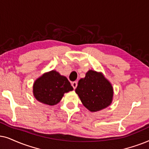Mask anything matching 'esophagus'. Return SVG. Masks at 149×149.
<instances>
[{
  "label": "esophagus",
  "instance_id": "34e87169",
  "mask_svg": "<svg viewBox=\"0 0 149 149\" xmlns=\"http://www.w3.org/2000/svg\"><path fill=\"white\" fill-rule=\"evenodd\" d=\"M71 86H73V89H76L77 86H78V83H77V82H73L71 83Z\"/></svg>",
  "mask_w": 149,
  "mask_h": 149
}]
</instances>
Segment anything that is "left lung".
<instances>
[{
    "label": "left lung",
    "mask_w": 149,
    "mask_h": 149,
    "mask_svg": "<svg viewBox=\"0 0 149 149\" xmlns=\"http://www.w3.org/2000/svg\"><path fill=\"white\" fill-rule=\"evenodd\" d=\"M82 104L91 112H97L110 106L112 100V85L102 73L89 70L84 78L79 80L76 88Z\"/></svg>",
    "instance_id": "obj_1"
}]
</instances>
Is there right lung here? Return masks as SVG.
I'll use <instances>...</instances> for the list:
<instances>
[{
    "mask_svg": "<svg viewBox=\"0 0 149 149\" xmlns=\"http://www.w3.org/2000/svg\"><path fill=\"white\" fill-rule=\"evenodd\" d=\"M72 90L66 77L54 70L44 73L33 85V94L37 100L49 106L58 104L64 93Z\"/></svg>",
    "mask_w": 149,
    "mask_h": 149,
    "instance_id": "1",
    "label": "right lung"
}]
</instances>
